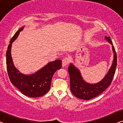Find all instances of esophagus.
<instances>
[{
  "label": "esophagus",
  "mask_w": 123,
  "mask_h": 123,
  "mask_svg": "<svg viewBox=\"0 0 123 123\" xmlns=\"http://www.w3.org/2000/svg\"><path fill=\"white\" fill-rule=\"evenodd\" d=\"M70 62V59L68 57H65V58H63V59L62 60V65L63 67L66 66L67 65H68Z\"/></svg>",
  "instance_id": "1"
}]
</instances>
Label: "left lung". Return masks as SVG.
Returning a JSON list of instances; mask_svg holds the SVG:
<instances>
[{"label":"left lung","mask_w":123,"mask_h":123,"mask_svg":"<svg viewBox=\"0 0 123 123\" xmlns=\"http://www.w3.org/2000/svg\"><path fill=\"white\" fill-rule=\"evenodd\" d=\"M105 38L112 45L110 37L106 36ZM112 50L114 55L112 66L103 80L97 83L90 84L86 82L82 78L80 70L70 64L68 67L70 91L75 97L85 100H90L100 95L111 85L117 65V55L114 46Z\"/></svg>","instance_id":"1"}]
</instances>
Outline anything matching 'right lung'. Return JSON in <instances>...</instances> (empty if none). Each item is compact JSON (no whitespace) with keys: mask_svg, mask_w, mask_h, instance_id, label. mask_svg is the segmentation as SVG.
Listing matches in <instances>:
<instances>
[{"mask_svg":"<svg viewBox=\"0 0 123 123\" xmlns=\"http://www.w3.org/2000/svg\"><path fill=\"white\" fill-rule=\"evenodd\" d=\"M23 29V27L16 32L8 46L6 53L8 74L11 83L23 95L30 97H41L50 90L53 74L57 70L62 68V60H56L50 62L32 74L25 75L20 73L13 65L11 51L12 43Z\"/></svg>","mask_w":123,"mask_h":123,"instance_id":"1","label":"right lung"}]
</instances>
